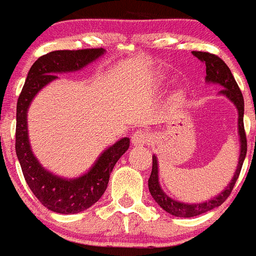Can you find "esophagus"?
I'll return each mask as SVG.
<instances>
[{
    "label": "esophagus",
    "mask_w": 256,
    "mask_h": 256,
    "mask_svg": "<svg viewBox=\"0 0 256 256\" xmlns=\"http://www.w3.org/2000/svg\"><path fill=\"white\" fill-rule=\"evenodd\" d=\"M150 142V135L144 130H136L131 136V142L135 146H142Z\"/></svg>",
    "instance_id": "obj_1"
}]
</instances>
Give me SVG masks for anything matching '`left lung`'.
<instances>
[{
    "label": "left lung",
    "instance_id": "left-lung-1",
    "mask_svg": "<svg viewBox=\"0 0 256 256\" xmlns=\"http://www.w3.org/2000/svg\"><path fill=\"white\" fill-rule=\"evenodd\" d=\"M194 56H197L200 62H204L206 64V80L211 83H218L222 86L224 90H220V93L226 96L231 102L236 106L238 112V135H240V156H238V164L236 168L235 174H234L231 182L228 183V187L224 190V192L220 193L217 197H214L212 200H207V202H202V204H183V202H178L176 200H172L169 196H166L163 192L159 184V178H158V160L156 156H152V174H150L149 186L150 194L152 196L156 204L166 211L168 214H173L176 217H194L198 214H202L204 212L214 210L222 204L228 200L230 193L232 192V188L235 186L236 180H238V176H240L241 168H242V163L246 156L248 150V142H246V134H245V128H244V97L241 93L240 88H238V83H236L235 78H234L232 73H231L230 68L226 66V63L218 58L214 54L207 52H192Z\"/></svg>",
    "mask_w": 256,
    "mask_h": 256
}]
</instances>
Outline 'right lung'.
<instances>
[{
  "label": "right lung",
  "instance_id": "right-lung-1",
  "mask_svg": "<svg viewBox=\"0 0 256 256\" xmlns=\"http://www.w3.org/2000/svg\"><path fill=\"white\" fill-rule=\"evenodd\" d=\"M104 49L56 50L40 56L30 68L16 107V155L31 192L48 210L58 214H78L94 204L106 190L114 164L130 146L124 138L104 150L94 166L80 178L66 179L42 168L31 152L28 136V108L42 87L56 80L58 73L76 72L104 56Z\"/></svg>",
  "mask_w": 256,
  "mask_h": 256
}]
</instances>
